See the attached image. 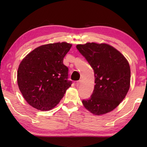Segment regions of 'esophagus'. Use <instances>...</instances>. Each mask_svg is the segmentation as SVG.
Segmentation results:
<instances>
[{
    "label": "esophagus",
    "mask_w": 147,
    "mask_h": 147,
    "mask_svg": "<svg viewBox=\"0 0 147 147\" xmlns=\"http://www.w3.org/2000/svg\"><path fill=\"white\" fill-rule=\"evenodd\" d=\"M81 83H82V80H78V81H77V82H76V85L77 86H78L80 84H81Z\"/></svg>",
    "instance_id": "esophagus-1"
}]
</instances>
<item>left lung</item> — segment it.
I'll list each match as a JSON object with an SVG mask.
<instances>
[{
    "label": "left lung",
    "mask_w": 147,
    "mask_h": 147,
    "mask_svg": "<svg viewBox=\"0 0 147 147\" xmlns=\"http://www.w3.org/2000/svg\"><path fill=\"white\" fill-rule=\"evenodd\" d=\"M76 48L95 74L94 90L88 99L82 100L84 107L98 115L113 111L129 89L128 62L120 52L106 43H86L77 45Z\"/></svg>",
    "instance_id": "left-lung-1"
}]
</instances>
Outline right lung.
Masks as SVG:
<instances>
[{
  "instance_id": "right-lung-1",
  "label": "right lung",
  "mask_w": 147,
  "mask_h": 147,
  "mask_svg": "<svg viewBox=\"0 0 147 147\" xmlns=\"http://www.w3.org/2000/svg\"><path fill=\"white\" fill-rule=\"evenodd\" d=\"M72 45L58 42L43 45L29 53L19 65L17 81L26 101L42 111L54 108L72 82L63 59Z\"/></svg>"
}]
</instances>
